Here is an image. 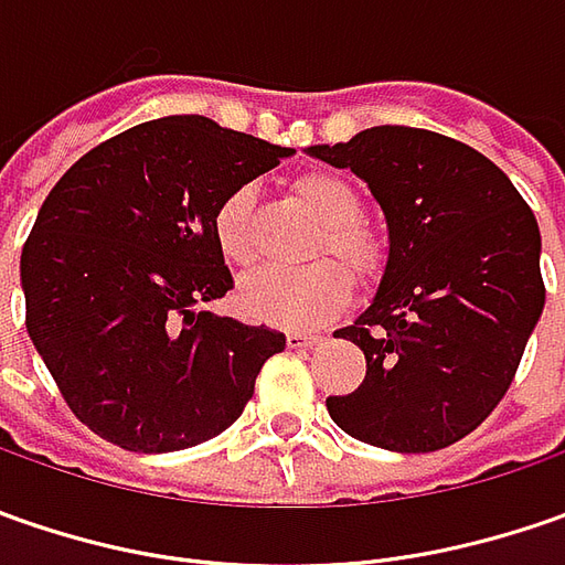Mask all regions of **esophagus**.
Returning <instances> with one entry per match:
<instances>
[{
  "label": "esophagus",
  "mask_w": 565,
  "mask_h": 565,
  "mask_svg": "<svg viewBox=\"0 0 565 565\" xmlns=\"http://www.w3.org/2000/svg\"><path fill=\"white\" fill-rule=\"evenodd\" d=\"M317 342H320V337H311V333H289V337H286V345H289V349H311Z\"/></svg>",
  "instance_id": "1"
}]
</instances>
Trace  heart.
<instances>
[{
  "label": "heart",
  "mask_w": 565,
  "mask_h": 565,
  "mask_svg": "<svg viewBox=\"0 0 565 565\" xmlns=\"http://www.w3.org/2000/svg\"><path fill=\"white\" fill-rule=\"evenodd\" d=\"M292 191L308 204L323 232L317 250H330L337 260H315L308 267H264L238 282L242 315L279 327V330H315L349 305L352 279H374L386 264V245L374 228L361 223V194L337 172H305ZM213 238L220 254L232 264H250L257 254L254 242V188L238 185L213 210Z\"/></svg>",
  "instance_id": "b5f03b06"
}]
</instances>
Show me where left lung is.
I'll use <instances>...</instances> for the list:
<instances>
[{"label": "left lung", "instance_id": "obj_1", "mask_svg": "<svg viewBox=\"0 0 565 565\" xmlns=\"http://www.w3.org/2000/svg\"><path fill=\"white\" fill-rule=\"evenodd\" d=\"M308 153L367 182L390 228L371 308L333 333L367 374L327 399L330 418L393 452L462 440L507 396L544 311L532 206L484 153L424 128L377 125Z\"/></svg>", "mask_w": 565, "mask_h": 565}]
</instances>
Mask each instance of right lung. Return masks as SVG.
Segmentation results:
<instances>
[{
  "label": "right lung",
  "mask_w": 565,
  "mask_h": 565,
  "mask_svg": "<svg viewBox=\"0 0 565 565\" xmlns=\"http://www.w3.org/2000/svg\"><path fill=\"white\" fill-rule=\"evenodd\" d=\"M292 153L204 116H166L103 141L55 182L21 250L28 333L103 440L175 452L245 412L286 337L201 311L235 286L213 210Z\"/></svg>",
  "instance_id": "right-lung-1"
}]
</instances>
